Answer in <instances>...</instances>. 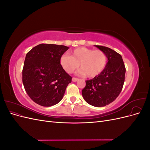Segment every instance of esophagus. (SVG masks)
Here are the masks:
<instances>
[{"instance_id":"1","label":"esophagus","mask_w":150,"mask_h":150,"mask_svg":"<svg viewBox=\"0 0 150 150\" xmlns=\"http://www.w3.org/2000/svg\"><path fill=\"white\" fill-rule=\"evenodd\" d=\"M78 80H79V79L76 78H72V81H73V82H76V81H78Z\"/></svg>"}]
</instances>
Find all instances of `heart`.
<instances>
[{"label":"heart","mask_w":150,"mask_h":150,"mask_svg":"<svg viewBox=\"0 0 150 150\" xmlns=\"http://www.w3.org/2000/svg\"><path fill=\"white\" fill-rule=\"evenodd\" d=\"M71 56L64 54L60 57V64L67 73H72L79 67V74L93 78L101 74L107 63V57L101 50H94L85 47L76 48Z\"/></svg>","instance_id":"b5f03b06"}]
</instances>
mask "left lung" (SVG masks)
Returning <instances> with one entry per match:
<instances>
[{"instance_id":"8db88e82","label":"left lung","mask_w":150,"mask_h":150,"mask_svg":"<svg viewBox=\"0 0 150 150\" xmlns=\"http://www.w3.org/2000/svg\"><path fill=\"white\" fill-rule=\"evenodd\" d=\"M105 53L106 66L101 74L86 81L83 97L90 105L103 107L115 101L121 93L125 82L126 69L120 54L102 46H94Z\"/></svg>"}]
</instances>
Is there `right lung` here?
Masks as SVG:
<instances>
[{
    "mask_svg": "<svg viewBox=\"0 0 150 150\" xmlns=\"http://www.w3.org/2000/svg\"><path fill=\"white\" fill-rule=\"evenodd\" d=\"M69 47L40 44L26 54L22 83L30 99L40 106L59 103L72 80L60 64V57Z\"/></svg>",
    "mask_w": 150,
    "mask_h": 150,
    "instance_id": "right-lung-1",
    "label": "right lung"
}]
</instances>
